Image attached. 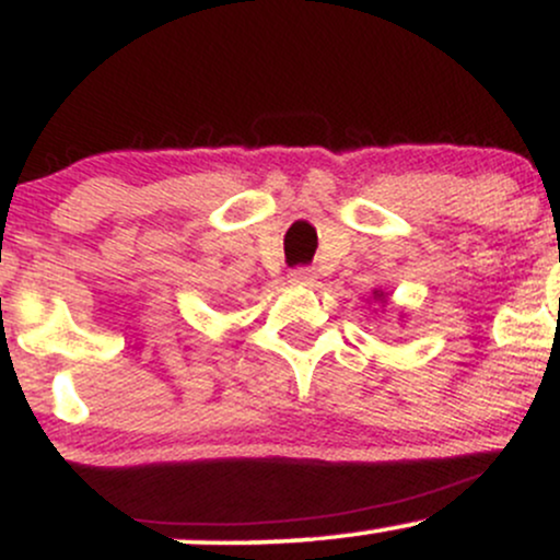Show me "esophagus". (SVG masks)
<instances>
[{
  "instance_id": "esophagus-1",
  "label": "esophagus",
  "mask_w": 560,
  "mask_h": 560,
  "mask_svg": "<svg viewBox=\"0 0 560 560\" xmlns=\"http://www.w3.org/2000/svg\"><path fill=\"white\" fill-rule=\"evenodd\" d=\"M289 281H292V284L311 287L313 281H316V271H313V268H307V266H298V268H292V271H289Z\"/></svg>"
}]
</instances>
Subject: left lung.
<instances>
[{"mask_svg":"<svg viewBox=\"0 0 560 560\" xmlns=\"http://www.w3.org/2000/svg\"><path fill=\"white\" fill-rule=\"evenodd\" d=\"M376 298H378V294H376Z\"/></svg>","mask_w":560,"mask_h":560,"instance_id":"left-lung-1","label":"left lung"}]
</instances>
